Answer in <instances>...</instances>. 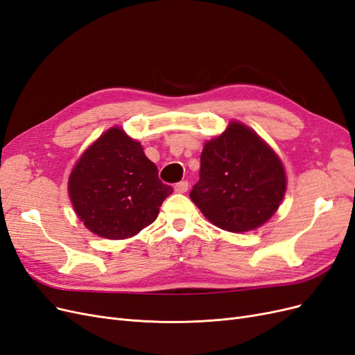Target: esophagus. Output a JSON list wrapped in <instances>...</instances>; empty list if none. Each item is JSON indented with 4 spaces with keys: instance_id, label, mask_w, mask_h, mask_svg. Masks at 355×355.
Returning a JSON list of instances; mask_svg holds the SVG:
<instances>
[{
    "instance_id": "esophagus-1",
    "label": "esophagus",
    "mask_w": 355,
    "mask_h": 355,
    "mask_svg": "<svg viewBox=\"0 0 355 355\" xmlns=\"http://www.w3.org/2000/svg\"><path fill=\"white\" fill-rule=\"evenodd\" d=\"M174 190H175L177 193H186V191L189 190V182H187V181H180V182H177Z\"/></svg>"
}]
</instances>
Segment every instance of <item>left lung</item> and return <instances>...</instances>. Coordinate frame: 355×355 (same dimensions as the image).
Segmentation results:
<instances>
[{
  "label": "left lung",
  "instance_id": "8db88e82",
  "mask_svg": "<svg viewBox=\"0 0 355 355\" xmlns=\"http://www.w3.org/2000/svg\"><path fill=\"white\" fill-rule=\"evenodd\" d=\"M200 178L190 198L223 230L243 233L267 223L286 193L283 164L261 137L240 122L205 143Z\"/></svg>",
  "mask_w": 355,
  "mask_h": 355
}]
</instances>
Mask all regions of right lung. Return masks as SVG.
<instances>
[{
    "label": "right lung",
    "mask_w": 355,
    "mask_h": 355,
    "mask_svg": "<svg viewBox=\"0 0 355 355\" xmlns=\"http://www.w3.org/2000/svg\"><path fill=\"white\" fill-rule=\"evenodd\" d=\"M67 190L88 230L112 240L132 237L150 225L173 193L141 144L119 127L101 134L79 157Z\"/></svg>",
    "instance_id": "obj_1"
}]
</instances>
